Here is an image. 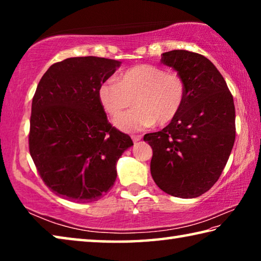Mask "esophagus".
Here are the masks:
<instances>
[{
    "label": "esophagus",
    "instance_id": "esophagus-1",
    "mask_svg": "<svg viewBox=\"0 0 261 261\" xmlns=\"http://www.w3.org/2000/svg\"><path fill=\"white\" fill-rule=\"evenodd\" d=\"M140 139H141V136H139V135L132 136V140H134V143H137V141H139Z\"/></svg>",
    "mask_w": 261,
    "mask_h": 261
}]
</instances>
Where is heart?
Returning a JSON list of instances; mask_svg holds the SVG:
<instances>
[{"label":"heart","mask_w":261,"mask_h":261,"mask_svg":"<svg viewBox=\"0 0 261 261\" xmlns=\"http://www.w3.org/2000/svg\"><path fill=\"white\" fill-rule=\"evenodd\" d=\"M187 85L177 72L149 64L126 69L118 81L109 79L98 88L100 105L106 113L116 117L130 106L137 107L115 120V125L125 132L141 131L158 122L165 125L182 109Z\"/></svg>","instance_id":"b5f03b06"}]
</instances>
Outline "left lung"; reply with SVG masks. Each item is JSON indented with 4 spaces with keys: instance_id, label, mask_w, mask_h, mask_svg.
I'll return each mask as SVG.
<instances>
[{
    "instance_id": "left-lung-1",
    "label": "left lung",
    "mask_w": 261,
    "mask_h": 261,
    "mask_svg": "<svg viewBox=\"0 0 261 261\" xmlns=\"http://www.w3.org/2000/svg\"><path fill=\"white\" fill-rule=\"evenodd\" d=\"M161 63L183 77L182 109L161 131L144 136L151 145V174L162 191L196 198L222 174L235 143V105L227 83L212 62L198 53H163Z\"/></svg>"
}]
</instances>
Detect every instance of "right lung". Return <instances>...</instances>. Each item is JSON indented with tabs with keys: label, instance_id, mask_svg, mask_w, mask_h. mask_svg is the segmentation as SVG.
<instances>
[{
	"label": "right lung",
	"instance_id": "right-lung-1",
	"mask_svg": "<svg viewBox=\"0 0 261 261\" xmlns=\"http://www.w3.org/2000/svg\"><path fill=\"white\" fill-rule=\"evenodd\" d=\"M120 65L103 57H70L50 65L38 84L29 148L56 196L96 201L116 180V162L134 143L108 122L98 88Z\"/></svg>",
	"mask_w": 261,
	"mask_h": 261
}]
</instances>
